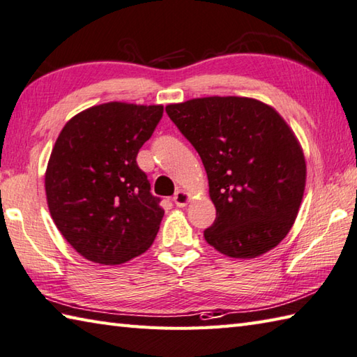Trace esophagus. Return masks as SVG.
<instances>
[{"instance_id":"1","label":"esophagus","mask_w":357,"mask_h":357,"mask_svg":"<svg viewBox=\"0 0 357 357\" xmlns=\"http://www.w3.org/2000/svg\"><path fill=\"white\" fill-rule=\"evenodd\" d=\"M172 200H174V203H176V206L183 208V206L188 205V202L191 200V195H189L186 191H181V189H178L176 195H174Z\"/></svg>"}]
</instances>
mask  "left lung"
I'll return each instance as SVG.
<instances>
[{
  "instance_id": "8db88e82",
  "label": "left lung",
  "mask_w": 357,
  "mask_h": 357,
  "mask_svg": "<svg viewBox=\"0 0 357 357\" xmlns=\"http://www.w3.org/2000/svg\"><path fill=\"white\" fill-rule=\"evenodd\" d=\"M166 114L205 166L215 220L203 236L228 257L252 259L278 246L299 213L307 165L275 109L246 97L168 105Z\"/></svg>"
}]
</instances>
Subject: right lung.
Instances as JSON below:
<instances>
[{"mask_svg": "<svg viewBox=\"0 0 357 357\" xmlns=\"http://www.w3.org/2000/svg\"><path fill=\"white\" fill-rule=\"evenodd\" d=\"M163 106L112 101L70 119L50 154L45 186L50 215L78 254L120 265L154 242L165 211L137 154Z\"/></svg>", "mask_w": 357, "mask_h": 357, "instance_id": "1", "label": "right lung"}]
</instances>
